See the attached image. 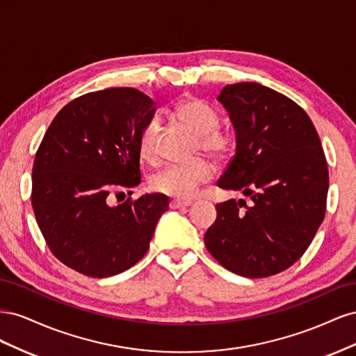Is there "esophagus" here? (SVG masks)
Masks as SVG:
<instances>
[{"mask_svg":"<svg viewBox=\"0 0 356 356\" xmlns=\"http://www.w3.org/2000/svg\"><path fill=\"white\" fill-rule=\"evenodd\" d=\"M191 204V200H170L169 203V208L170 209H179V208H186V207H190Z\"/></svg>","mask_w":356,"mask_h":356,"instance_id":"obj_1","label":"esophagus"}]
</instances>
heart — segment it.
<instances>
[{"instance_id": "obj_1", "label": "heart", "mask_w": 356, "mask_h": 356, "mask_svg": "<svg viewBox=\"0 0 356 356\" xmlns=\"http://www.w3.org/2000/svg\"><path fill=\"white\" fill-rule=\"evenodd\" d=\"M174 115L197 136L196 149L217 161L232 157L236 148V136L229 131H221V117L213 105L202 98H187L181 101ZM159 134L157 118H152L143 127L139 136V153L144 159H153ZM213 166L207 159H196L188 163L168 165L161 168L149 179V187L156 193L170 197L190 199L199 187L213 177Z\"/></svg>"}]
</instances>
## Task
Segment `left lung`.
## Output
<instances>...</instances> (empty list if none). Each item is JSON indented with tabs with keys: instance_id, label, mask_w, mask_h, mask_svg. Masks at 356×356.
<instances>
[{
	"instance_id": "1",
	"label": "left lung",
	"mask_w": 356,
	"mask_h": 356,
	"mask_svg": "<svg viewBox=\"0 0 356 356\" xmlns=\"http://www.w3.org/2000/svg\"><path fill=\"white\" fill-rule=\"evenodd\" d=\"M218 101L236 129V154L218 187L251 197L217 203L204 233L209 254L245 277L286 270L306 252L325 217L328 166L310 117L258 83L222 88Z\"/></svg>"
}]
</instances>
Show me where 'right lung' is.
<instances>
[{
	"instance_id": "obj_1",
	"label": "right lung",
	"mask_w": 356,
	"mask_h": 356,
	"mask_svg": "<svg viewBox=\"0 0 356 356\" xmlns=\"http://www.w3.org/2000/svg\"><path fill=\"white\" fill-rule=\"evenodd\" d=\"M156 111L134 88H113L72 99L53 118L32 166L31 202L49 250L90 277H108L145 255L165 195L118 197L141 182L139 136Z\"/></svg>"
}]
</instances>
